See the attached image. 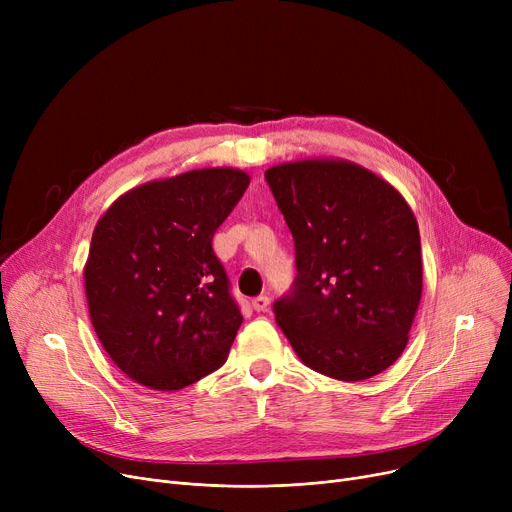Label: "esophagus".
I'll return each mask as SVG.
<instances>
[{"label": "esophagus", "mask_w": 512, "mask_h": 512, "mask_svg": "<svg viewBox=\"0 0 512 512\" xmlns=\"http://www.w3.org/2000/svg\"><path fill=\"white\" fill-rule=\"evenodd\" d=\"M267 307H270V297H265V294H259V297L253 299V309L255 311H267Z\"/></svg>", "instance_id": "34e87169"}]
</instances>
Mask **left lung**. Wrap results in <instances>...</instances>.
Instances as JSON below:
<instances>
[{
	"mask_svg": "<svg viewBox=\"0 0 512 512\" xmlns=\"http://www.w3.org/2000/svg\"><path fill=\"white\" fill-rule=\"evenodd\" d=\"M265 180L294 238L297 282L274 305L294 353L361 382L405 351L423 290L415 213L375 172L340 157L286 161Z\"/></svg>",
	"mask_w": 512,
	"mask_h": 512,
	"instance_id": "left-lung-1",
	"label": "left lung"
}]
</instances>
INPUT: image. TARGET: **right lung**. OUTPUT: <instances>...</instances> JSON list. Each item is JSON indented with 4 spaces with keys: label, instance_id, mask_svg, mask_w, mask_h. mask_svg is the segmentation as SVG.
I'll use <instances>...</instances> for the list:
<instances>
[{
    "label": "right lung",
    "instance_id": "add662e5",
    "mask_svg": "<svg viewBox=\"0 0 512 512\" xmlns=\"http://www.w3.org/2000/svg\"><path fill=\"white\" fill-rule=\"evenodd\" d=\"M249 182L238 168L149 180L97 220L83 270L89 315L132 382L176 392L226 363L242 315L211 240Z\"/></svg>",
    "mask_w": 512,
    "mask_h": 512
}]
</instances>
